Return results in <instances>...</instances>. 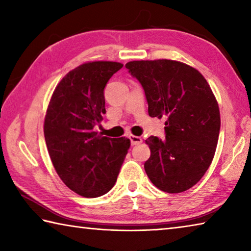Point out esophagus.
Here are the masks:
<instances>
[{
    "mask_svg": "<svg viewBox=\"0 0 251 251\" xmlns=\"http://www.w3.org/2000/svg\"><path fill=\"white\" fill-rule=\"evenodd\" d=\"M129 139H130L131 145H139V144L143 143V138L139 137V136L130 135V136H129Z\"/></svg>",
    "mask_w": 251,
    "mask_h": 251,
    "instance_id": "1",
    "label": "esophagus"
}]
</instances>
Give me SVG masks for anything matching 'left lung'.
I'll return each instance as SVG.
<instances>
[{"mask_svg": "<svg viewBox=\"0 0 251 251\" xmlns=\"http://www.w3.org/2000/svg\"><path fill=\"white\" fill-rule=\"evenodd\" d=\"M125 66L145 91L150 116L167 117L166 137L146 139L148 178L165 193L192 188L209 168L219 137V106L209 84L201 72L173 59L131 61Z\"/></svg>", "mask_w": 251, "mask_h": 251, "instance_id": "left-lung-1", "label": "left lung"}]
</instances>
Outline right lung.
<instances>
[{"label": "right lung", "mask_w": 251, "mask_h": 251, "mask_svg": "<svg viewBox=\"0 0 251 251\" xmlns=\"http://www.w3.org/2000/svg\"><path fill=\"white\" fill-rule=\"evenodd\" d=\"M122 67L109 61L78 65L57 84L46 109L44 136L50 160L63 182L79 196L108 193L130 146L128 138H109L94 130L106 113L104 88Z\"/></svg>", "instance_id": "obj_1"}]
</instances>
